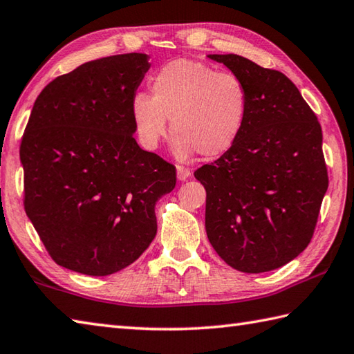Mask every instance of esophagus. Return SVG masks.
Wrapping results in <instances>:
<instances>
[{"label": "esophagus", "mask_w": 354, "mask_h": 354, "mask_svg": "<svg viewBox=\"0 0 354 354\" xmlns=\"http://www.w3.org/2000/svg\"><path fill=\"white\" fill-rule=\"evenodd\" d=\"M176 173H178L179 181H185V179H189L190 175H192V171L189 169L181 167V165H178V167H176Z\"/></svg>", "instance_id": "obj_1"}]
</instances>
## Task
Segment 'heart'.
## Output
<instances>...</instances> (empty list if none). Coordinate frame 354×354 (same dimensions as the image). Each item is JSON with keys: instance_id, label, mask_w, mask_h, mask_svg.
<instances>
[{"instance_id": "heart-1", "label": "heart", "mask_w": 354, "mask_h": 354, "mask_svg": "<svg viewBox=\"0 0 354 354\" xmlns=\"http://www.w3.org/2000/svg\"><path fill=\"white\" fill-rule=\"evenodd\" d=\"M150 96L136 93L131 118L145 149L158 147L169 131L181 159L213 158L236 142L247 115V90L236 75L218 72L201 61L175 59L149 81Z\"/></svg>"}]
</instances>
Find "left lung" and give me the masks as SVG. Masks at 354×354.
I'll return each mask as SVG.
<instances>
[{"label":"left lung","mask_w":354,"mask_h":354,"mask_svg":"<svg viewBox=\"0 0 354 354\" xmlns=\"http://www.w3.org/2000/svg\"><path fill=\"white\" fill-rule=\"evenodd\" d=\"M209 58L244 82L247 115L236 142L195 171L207 192V236L234 270L270 272L313 238L328 189L322 129L283 73L233 53Z\"/></svg>","instance_id":"left-lung-1"}]
</instances>
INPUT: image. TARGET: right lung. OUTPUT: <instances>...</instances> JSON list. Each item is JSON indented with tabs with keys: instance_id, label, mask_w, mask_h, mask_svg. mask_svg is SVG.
Listing matches in <instances>:
<instances>
[{
	"instance_id": "1",
	"label": "right lung",
	"mask_w": 354,
	"mask_h": 354,
	"mask_svg": "<svg viewBox=\"0 0 354 354\" xmlns=\"http://www.w3.org/2000/svg\"><path fill=\"white\" fill-rule=\"evenodd\" d=\"M145 53L88 61L43 88L19 158L24 210L58 266L107 276L135 262L156 234V201L175 165L133 138L131 100Z\"/></svg>"
}]
</instances>
